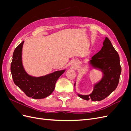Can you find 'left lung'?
<instances>
[{
    "instance_id": "1",
    "label": "left lung",
    "mask_w": 131,
    "mask_h": 131,
    "mask_svg": "<svg viewBox=\"0 0 131 131\" xmlns=\"http://www.w3.org/2000/svg\"><path fill=\"white\" fill-rule=\"evenodd\" d=\"M101 50L89 61L91 68L100 70L103 74L101 80L94 84L93 90L90 94L78 96L85 100L92 101L104 100L115 90L119 82L121 73L120 57L109 39L105 37ZM76 82H75V87Z\"/></svg>"
}]
</instances>
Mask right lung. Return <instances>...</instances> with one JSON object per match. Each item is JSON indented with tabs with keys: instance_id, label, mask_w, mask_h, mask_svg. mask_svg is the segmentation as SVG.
I'll return each instance as SVG.
<instances>
[{
	"instance_id": "1",
	"label": "right lung",
	"mask_w": 131,
	"mask_h": 131,
	"mask_svg": "<svg viewBox=\"0 0 131 131\" xmlns=\"http://www.w3.org/2000/svg\"><path fill=\"white\" fill-rule=\"evenodd\" d=\"M23 43L24 41L16 47L13 53L11 72L14 82L28 97L34 99L44 98L52 93L57 80L66 69L55 71L38 77L29 75L22 64Z\"/></svg>"
}]
</instances>
